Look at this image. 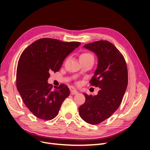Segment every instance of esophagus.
<instances>
[{
    "mask_svg": "<svg viewBox=\"0 0 150 150\" xmlns=\"http://www.w3.org/2000/svg\"><path fill=\"white\" fill-rule=\"evenodd\" d=\"M78 91H77L76 90H74V89H73V90H71V94H72V95H74V94H78Z\"/></svg>",
    "mask_w": 150,
    "mask_h": 150,
    "instance_id": "34e87169",
    "label": "esophagus"
}]
</instances>
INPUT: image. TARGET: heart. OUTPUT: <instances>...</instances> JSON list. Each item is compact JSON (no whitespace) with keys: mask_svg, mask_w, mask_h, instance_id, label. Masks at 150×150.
I'll return each instance as SVG.
<instances>
[{"mask_svg":"<svg viewBox=\"0 0 150 150\" xmlns=\"http://www.w3.org/2000/svg\"><path fill=\"white\" fill-rule=\"evenodd\" d=\"M90 58H93L94 57L93 56V54L90 52H83L81 55L80 56V60H82V59H88Z\"/></svg>","mask_w":150,"mask_h":150,"instance_id":"b5f03b06","label":"heart"}]
</instances>
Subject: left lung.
Returning a JSON list of instances; mask_svg holds the SVG:
<instances>
[{
  "mask_svg": "<svg viewBox=\"0 0 150 150\" xmlns=\"http://www.w3.org/2000/svg\"><path fill=\"white\" fill-rule=\"evenodd\" d=\"M84 47L98 56L97 69L89 83L100 90L94 96L84 93L86 101L79 108V112L86 122L98 125L119 108L128 86V69L122 54L108 40L89 43Z\"/></svg>",
  "mask_w": 150,
  "mask_h": 150,
  "instance_id": "left-lung-1",
  "label": "left lung"
}]
</instances>
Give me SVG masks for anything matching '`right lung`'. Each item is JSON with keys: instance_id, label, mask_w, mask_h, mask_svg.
<instances>
[{"instance_id": "1", "label": "right lung", "mask_w": 150, "mask_h": 150, "mask_svg": "<svg viewBox=\"0 0 150 150\" xmlns=\"http://www.w3.org/2000/svg\"><path fill=\"white\" fill-rule=\"evenodd\" d=\"M80 44L79 42L43 38L22 52L17 67V89L25 105L38 118L54 119L69 96L67 86L61 84L54 89L47 80L50 72L59 71L64 59Z\"/></svg>"}]
</instances>
